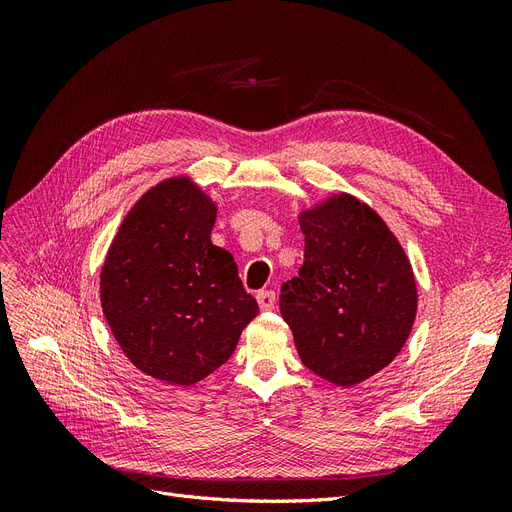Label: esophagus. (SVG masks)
<instances>
[{
  "label": "esophagus",
  "mask_w": 512,
  "mask_h": 512,
  "mask_svg": "<svg viewBox=\"0 0 512 512\" xmlns=\"http://www.w3.org/2000/svg\"><path fill=\"white\" fill-rule=\"evenodd\" d=\"M256 301H258V307L262 309V312H271V309L275 307V292L273 290H260L256 294Z\"/></svg>",
  "instance_id": "obj_1"
}]
</instances>
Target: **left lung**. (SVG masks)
I'll return each mask as SVG.
<instances>
[{
	"instance_id": "obj_1",
	"label": "left lung",
	"mask_w": 512,
	"mask_h": 512,
	"mask_svg": "<svg viewBox=\"0 0 512 512\" xmlns=\"http://www.w3.org/2000/svg\"><path fill=\"white\" fill-rule=\"evenodd\" d=\"M299 224L305 262L282 286V316L303 365L350 389L391 365L410 337V258L380 215L346 192L301 209Z\"/></svg>"
}]
</instances>
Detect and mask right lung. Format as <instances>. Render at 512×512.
Returning <instances> with one entry per match:
<instances>
[{
  "instance_id": "add662e5",
  "label": "right lung",
  "mask_w": 512,
  "mask_h": 512,
  "mask_svg": "<svg viewBox=\"0 0 512 512\" xmlns=\"http://www.w3.org/2000/svg\"><path fill=\"white\" fill-rule=\"evenodd\" d=\"M215 200L188 175L158 181L119 224L100 273L115 342L143 374L192 386L235 352L258 314L235 258L211 243Z\"/></svg>"
}]
</instances>
